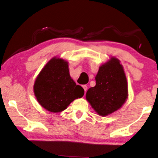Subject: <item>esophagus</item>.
Returning <instances> with one entry per match:
<instances>
[{"instance_id": "34e87169", "label": "esophagus", "mask_w": 158, "mask_h": 158, "mask_svg": "<svg viewBox=\"0 0 158 158\" xmlns=\"http://www.w3.org/2000/svg\"><path fill=\"white\" fill-rule=\"evenodd\" d=\"M82 87H83V89H84V90H85V92H87V85H82Z\"/></svg>"}]
</instances>
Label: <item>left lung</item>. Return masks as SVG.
<instances>
[{"mask_svg": "<svg viewBox=\"0 0 158 158\" xmlns=\"http://www.w3.org/2000/svg\"><path fill=\"white\" fill-rule=\"evenodd\" d=\"M96 86L86 93V99L98 114L107 116L121 108L128 98V84L123 66L116 57L100 66Z\"/></svg>", "mask_w": 158, "mask_h": 158, "instance_id": "obj_1", "label": "left lung"}]
</instances>
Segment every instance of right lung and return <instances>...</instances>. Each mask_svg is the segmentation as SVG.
<instances>
[{"label": "right lung", "instance_id": "right-lung-1", "mask_svg": "<svg viewBox=\"0 0 158 158\" xmlns=\"http://www.w3.org/2000/svg\"><path fill=\"white\" fill-rule=\"evenodd\" d=\"M34 93L44 108L56 113L66 109L75 99L82 97L85 91L71 79L68 62L53 57L36 78Z\"/></svg>", "mask_w": 158, "mask_h": 158}]
</instances>
